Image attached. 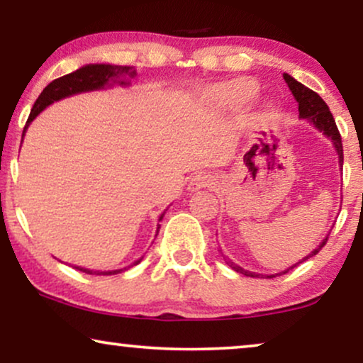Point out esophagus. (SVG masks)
Wrapping results in <instances>:
<instances>
[{
	"label": "esophagus",
	"instance_id": "1",
	"mask_svg": "<svg viewBox=\"0 0 363 363\" xmlns=\"http://www.w3.org/2000/svg\"><path fill=\"white\" fill-rule=\"evenodd\" d=\"M210 185H213V178L210 175H206V173H198V175L193 177L190 183H188V190L196 191L200 190V188H205Z\"/></svg>",
	"mask_w": 363,
	"mask_h": 363
}]
</instances>
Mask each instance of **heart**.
<instances>
[{
    "instance_id": "b5f03b06",
    "label": "heart",
    "mask_w": 363,
    "mask_h": 363,
    "mask_svg": "<svg viewBox=\"0 0 363 363\" xmlns=\"http://www.w3.org/2000/svg\"><path fill=\"white\" fill-rule=\"evenodd\" d=\"M257 94H259L257 84L242 77L216 87L211 92V101L225 111H238L255 101Z\"/></svg>"
}]
</instances>
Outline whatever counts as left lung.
<instances>
[{"label": "left lung", "instance_id": "left-lung-1", "mask_svg": "<svg viewBox=\"0 0 363 363\" xmlns=\"http://www.w3.org/2000/svg\"><path fill=\"white\" fill-rule=\"evenodd\" d=\"M284 81H286L287 86H289L292 96H294L297 104H299V117L307 118V121H309L311 123H314V127L317 128V130H320L325 137L330 138L332 143H334L337 153H339V165L342 167V163H344V148H342V138H340L339 128H337V125H335V121H334V117H332V113L329 111V106H327V104L324 102V99H322L319 94L311 91V89L306 87L304 84L297 82L294 77L289 76V74H284ZM327 238H329V236H327ZM327 238L320 242L319 247H315V250L312 251L309 256H306L302 261H306V259H309V257L315 256L317 252H319L322 247H324V245L327 242ZM226 262H228V266H231L233 269H235L236 272H240V274H245V276H250V277L259 276V274H255V272H251V271L242 269L241 266L235 264V262L230 261V259H228ZM297 264H299V262H297ZM297 264L291 266L289 269L296 267ZM289 269L282 271V272H279V274H272V276H267V277L271 279V277L286 274V272Z\"/></svg>", "mask_w": 363, "mask_h": 363}]
</instances>
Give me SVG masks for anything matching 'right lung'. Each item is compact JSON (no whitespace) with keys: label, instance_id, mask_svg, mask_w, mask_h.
<instances>
[{"label":"right lung","instance_id":"obj_1","mask_svg":"<svg viewBox=\"0 0 363 363\" xmlns=\"http://www.w3.org/2000/svg\"><path fill=\"white\" fill-rule=\"evenodd\" d=\"M137 74L133 71V67L130 66H112V64H87L77 71H74L67 76H62L59 79H54L51 84H48L44 87V91L41 92V96L36 99L34 106L31 108V113H29L26 127H24V132L29 123H31L34 118L38 117L39 112H43L48 106H51L52 102L61 101V99H66L69 96H74V94H81V92H89V91H97V89H104L107 86H112L111 82H118L121 86H128V81H125V77H135ZM23 132V135H24ZM165 211L162 213L158 221H162ZM160 228V225H158ZM158 233V230H157ZM142 261V257L138 261L133 262V266L138 264ZM76 269L86 272V274H97V276H111V274H117L123 269H117V271H91V269H84V267L76 266Z\"/></svg>","mask_w":363,"mask_h":363}]
</instances>
